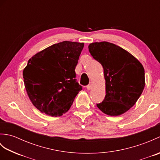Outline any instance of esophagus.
Segmentation results:
<instances>
[{
  "label": "esophagus",
  "instance_id": "esophagus-1",
  "mask_svg": "<svg viewBox=\"0 0 160 160\" xmlns=\"http://www.w3.org/2000/svg\"><path fill=\"white\" fill-rule=\"evenodd\" d=\"M87 90H91V89H92V84H89V85H87Z\"/></svg>",
  "mask_w": 160,
  "mask_h": 160
}]
</instances>
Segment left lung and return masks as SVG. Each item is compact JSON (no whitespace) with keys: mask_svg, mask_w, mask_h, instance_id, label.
I'll return each instance as SVG.
<instances>
[{"mask_svg":"<svg viewBox=\"0 0 160 160\" xmlns=\"http://www.w3.org/2000/svg\"><path fill=\"white\" fill-rule=\"evenodd\" d=\"M89 51L104 69L106 96L97 107L111 116L123 114L133 106L145 86L142 64L122 47L108 42H93Z\"/></svg>","mask_w":160,"mask_h":160,"instance_id":"8db88e82","label":"left lung"}]
</instances>
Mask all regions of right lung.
<instances>
[{
  "label": "right lung",
  "mask_w": 160,
  "mask_h": 160,
  "mask_svg": "<svg viewBox=\"0 0 160 160\" xmlns=\"http://www.w3.org/2000/svg\"><path fill=\"white\" fill-rule=\"evenodd\" d=\"M84 43L63 41L47 47L28 61L23 70L30 100L41 113L61 116L82 90L75 69Z\"/></svg>",
  "instance_id": "right-lung-1"
}]
</instances>
